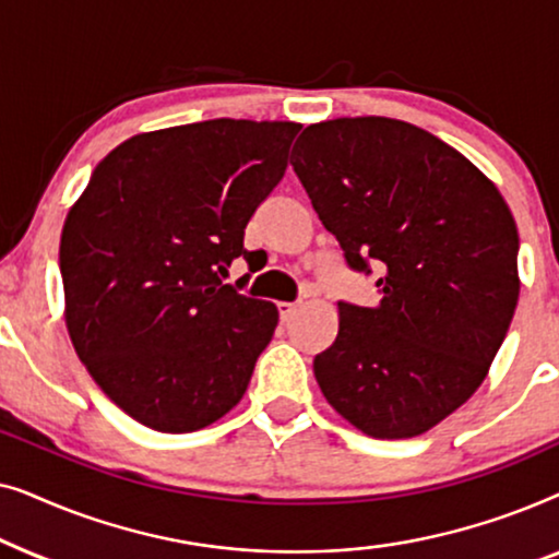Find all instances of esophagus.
I'll list each match as a JSON object with an SVG mask.
<instances>
[{"instance_id": "obj_1", "label": "esophagus", "mask_w": 559, "mask_h": 559, "mask_svg": "<svg viewBox=\"0 0 559 559\" xmlns=\"http://www.w3.org/2000/svg\"><path fill=\"white\" fill-rule=\"evenodd\" d=\"M297 308H300V302H277L280 318H282V320H285V323H287V320H289V318H293V316H295V312H297Z\"/></svg>"}]
</instances>
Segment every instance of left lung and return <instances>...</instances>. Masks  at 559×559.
<instances>
[{
	"instance_id": "8db88e82",
	"label": "left lung",
	"mask_w": 559,
	"mask_h": 559,
	"mask_svg": "<svg viewBox=\"0 0 559 559\" xmlns=\"http://www.w3.org/2000/svg\"><path fill=\"white\" fill-rule=\"evenodd\" d=\"M289 163L350 270H379V305L338 302L318 384L371 438L423 435L476 392L507 338L514 216L476 165L407 121L310 124Z\"/></svg>"
}]
</instances>
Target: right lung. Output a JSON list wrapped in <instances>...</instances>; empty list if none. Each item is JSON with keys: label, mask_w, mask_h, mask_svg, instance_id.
I'll return each mask as SVG.
<instances>
[{"label": "right lung", "mask_w": 559, "mask_h": 559, "mask_svg": "<svg viewBox=\"0 0 559 559\" xmlns=\"http://www.w3.org/2000/svg\"><path fill=\"white\" fill-rule=\"evenodd\" d=\"M293 121L211 119L136 134L96 165L60 236L66 323L109 400L157 432L234 409L280 312L224 277L287 170Z\"/></svg>", "instance_id": "obj_1"}]
</instances>
